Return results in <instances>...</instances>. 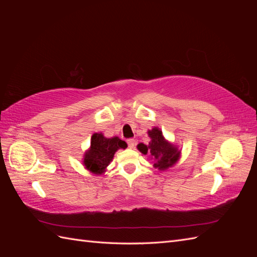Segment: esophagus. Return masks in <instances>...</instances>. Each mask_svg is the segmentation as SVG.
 Returning a JSON list of instances; mask_svg holds the SVG:
<instances>
[{
  "label": "esophagus",
  "instance_id": "1",
  "mask_svg": "<svg viewBox=\"0 0 257 257\" xmlns=\"http://www.w3.org/2000/svg\"><path fill=\"white\" fill-rule=\"evenodd\" d=\"M127 145H128V148H131V149H133V148L135 147V141L134 139H127Z\"/></svg>",
  "mask_w": 257,
  "mask_h": 257
}]
</instances>
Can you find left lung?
<instances>
[{"label": "left lung", "mask_w": 257, "mask_h": 257, "mask_svg": "<svg viewBox=\"0 0 257 257\" xmlns=\"http://www.w3.org/2000/svg\"><path fill=\"white\" fill-rule=\"evenodd\" d=\"M148 136L150 137L149 145L139 144L137 149L143 154L149 155L153 160V167L164 172L176 165L181 157V150L178 149V146L168 142L158 126L148 131Z\"/></svg>", "instance_id": "8db88e82"}]
</instances>
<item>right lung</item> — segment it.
<instances>
[{"label": "right lung", "instance_id": "add662e5", "mask_svg": "<svg viewBox=\"0 0 257 257\" xmlns=\"http://www.w3.org/2000/svg\"><path fill=\"white\" fill-rule=\"evenodd\" d=\"M126 143L119 137L107 138L102 133H94L91 137V145L84 152L82 165L94 175L104 174L119 149H125Z\"/></svg>", "mask_w": 257, "mask_h": 257}]
</instances>
